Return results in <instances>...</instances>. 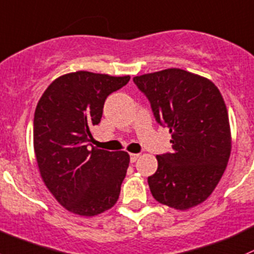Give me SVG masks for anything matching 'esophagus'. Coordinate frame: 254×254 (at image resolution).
Listing matches in <instances>:
<instances>
[{
  "label": "esophagus",
  "mask_w": 254,
  "mask_h": 254,
  "mask_svg": "<svg viewBox=\"0 0 254 254\" xmlns=\"http://www.w3.org/2000/svg\"><path fill=\"white\" fill-rule=\"evenodd\" d=\"M129 157H130V162H135V161L138 160L139 154H130Z\"/></svg>",
  "instance_id": "1"
}]
</instances>
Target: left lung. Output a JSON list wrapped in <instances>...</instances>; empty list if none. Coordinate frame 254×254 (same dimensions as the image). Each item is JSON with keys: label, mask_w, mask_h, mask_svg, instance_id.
<instances>
[{"label": "left lung", "mask_w": 254, "mask_h": 254, "mask_svg": "<svg viewBox=\"0 0 254 254\" xmlns=\"http://www.w3.org/2000/svg\"><path fill=\"white\" fill-rule=\"evenodd\" d=\"M155 120L170 128L172 152L157 155L148 178L156 201L189 209L203 202L222 178L231 151L228 110L215 84L182 69L135 76Z\"/></svg>", "instance_id": "1"}]
</instances>
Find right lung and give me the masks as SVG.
<instances>
[{
  "label": "right lung",
  "instance_id": "add662e5",
  "mask_svg": "<svg viewBox=\"0 0 254 254\" xmlns=\"http://www.w3.org/2000/svg\"><path fill=\"white\" fill-rule=\"evenodd\" d=\"M129 76L89 71L54 80L37 103L34 149L46 187L67 211L92 217L111 208L121 191L129 155L92 146L105 99Z\"/></svg>",
  "mask_w": 254,
  "mask_h": 254
}]
</instances>
